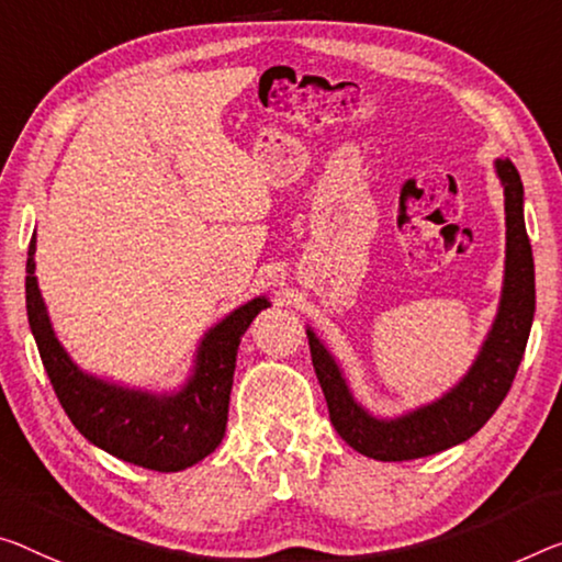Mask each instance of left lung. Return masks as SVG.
I'll list each match as a JSON object with an SVG mask.
<instances>
[{
    "mask_svg": "<svg viewBox=\"0 0 562 562\" xmlns=\"http://www.w3.org/2000/svg\"><path fill=\"white\" fill-rule=\"evenodd\" d=\"M505 193V276L495 322L482 341L472 367L435 402L400 417H376L357 396L329 347L306 329L311 361L322 384L329 417L339 437L353 450L382 462L419 460L468 439L485 427L510 392L528 344L535 316V263L525 231V191L520 172L507 158L495 160Z\"/></svg>",
    "mask_w": 562,
    "mask_h": 562,
    "instance_id": "obj_1",
    "label": "left lung"
}]
</instances>
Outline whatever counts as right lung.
Segmentation results:
<instances>
[{
  "instance_id": "obj_1",
  "label": "right lung",
  "mask_w": 562,
  "mask_h": 562,
  "mask_svg": "<svg viewBox=\"0 0 562 562\" xmlns=\"http://www.w3.org/2000/svg\"><path fill=\"white\" fill-rule=\"evenodd\" d=\"M37 236L27 251V318L42 364L63 409L85 439L137 468L180 472L209 457L226 435L233 371L240 336L271 306L266 296L246 301L213 324L198 344L191 376L172 392H150L94 376L72 361L52 329L34 276Z\"/></svg>"
}]
</instances>
